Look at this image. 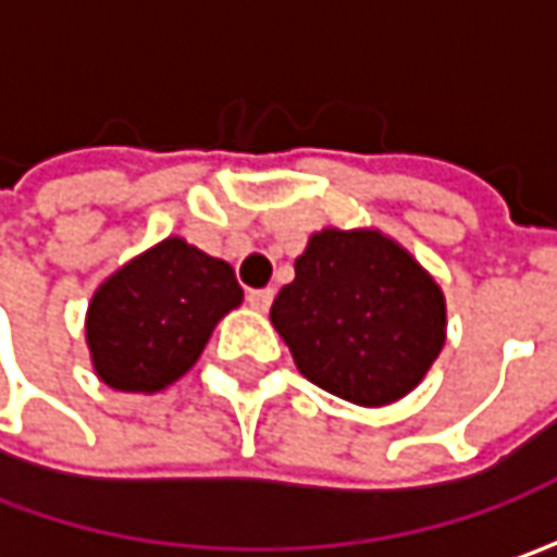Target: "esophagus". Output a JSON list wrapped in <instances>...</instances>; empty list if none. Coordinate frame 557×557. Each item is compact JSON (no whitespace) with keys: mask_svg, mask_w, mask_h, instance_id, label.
I'll list each match as a JSON object with an SVG mask.
<instances>
[{"mask_svg":"<svg viewBox=\"0 0 557 557\" xmlns=\"http://www.w3.org/2000/svg\"><path fill=\"white\" fill-rule=\"evenodd\" d=\"M272 297H275V290L272 288H257V290H247V304L253 307V310H269V304H272Z\"/></svg>","mask_w":557,"mask_h":557,"instance_id":"1","label":"esophagus"}]
</instances>
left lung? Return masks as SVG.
Wrapping results in <instances>:
<instances>
[{
    "label": "left lung",
    "mask_w": 557,
    "mask_h": 557,
    "mask_svg": "<svg viewBox=\"0 0 557 557\" xmlns=\"http://www.w3.org/2000/svg\"><path fill=\"white\" fill-rule=\"evenodd\" d=\"M269 319L300 374L356 406L409 394L446 341L440 285L374 228L315 232Z\"/></svg>",
    "instance_id": "obj_1"
}]
</instances>
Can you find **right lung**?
Returning a JSON list of instances; mask_svg holds the SVG:
<instances>
[{
	"mask_svg": "<svg viewBox=\"0 0 557 557\" xmlns=\"http://www.w3.org/2000/svg\"><path fill=\"white\" fill-rule=\"evenodd\" d=\"M242 297L225 260L166 238L96 290L86 312L96 374L126 394L163 391L198 362L216 322Z\"/></svg>",
	"mask_w": 557,
	"mask_h": 557,
	"instance_id": "right-lung-1",
	"label": "right lung"
}]
</instances>
